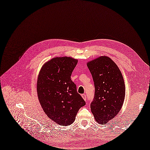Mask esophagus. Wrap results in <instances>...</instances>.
I'll list each match as a JSON object with an SVG mask.
<instances>
[{"label": "esophagus", "mask_w": 150, "mask_h": 150, "mask_svg": "<svg viewBox=\"0 0 150 150\" xmlns=\"http://www.w3.org/2000/svg\"><path fill=\"white\" fill-rule=\"evenodd\" d=\"M81 96H82V97L83 98V99L85 100V101H86L87 100V97H86V94H82L81 95Z\"/></svg>", "instance_id": "esophagus-1"}]
</instances>
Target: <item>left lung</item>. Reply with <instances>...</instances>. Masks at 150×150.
<instances>
[{"label": "left lung", "instance_id": "1", "mask_svg": "<svg viewBox=\"0 0 150 150\" xmlns=\"http://www.w3.org/2000/svg\"><path fill=\"white\" fill-rule=\"evenodd\" d=\"M87 66L95 87L91 112L96 121L104 125L120 111L125 97V81L117 65L108 57L97 58Z\"/></svg>", "mask_w": 150, "mask_h": 150}]
</instances>
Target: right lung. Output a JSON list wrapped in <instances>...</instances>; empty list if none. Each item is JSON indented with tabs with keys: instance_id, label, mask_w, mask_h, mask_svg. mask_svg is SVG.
Instances as JSON below:
<instances>
[{
	"instance_id": "1",
	"label": "right lung",
	"mask_w": 150,
	"mask_h": 150,
	"mask_svg": "<svg viewBox=\"0 0 150 150\" xmlns=\"http://www.w3.org/2000/svg\"><path fill=\"white\" fill-rule=\"evenodd\" d=\"M78 61L69 57H55L43 65L39 73L38 100L49 118L58 125H70L86 102L71 80Z\"/></svg>"
}]
</instances>
